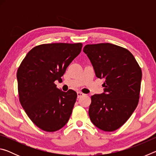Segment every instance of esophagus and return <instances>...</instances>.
Instances as JSON below:
<instances>
[{"label":"esophagus","mask_w":156,"mask_h":156,"mask_svg":"<svg viewBox=\"0 0 156 156\" xmlns=\"http://www.w3.org/2000/svg\"><path fill=\"white\" fill-rule=\"evenodd\" d=\"M84 94L83 93H82V92H80V91H78L77 92V96H78V98H80V97H81V96H84Z\"/></svg>","instance_id":"esophagus-1"}]
</instances>
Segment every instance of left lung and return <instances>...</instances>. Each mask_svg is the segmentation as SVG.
I'll use <instances>...</instances> for the list:
<instances>
[{"instance_id":"obj_1","label":"left lung","mask_w":156,"mask_h":156,"mask_svg":"<svg viewBox=\"0 0 156 156\" xmlns=\"http://www.w3.org/2000/svg\"><path fill=\"white\" fill-rule=\"evenodd\" d=\"M83 51L96 77L104 79V93L91 97L90 120L101 130L113 131L127 121L138 106L141 68L129 50L115 44H87Z\"/></svg>"}]
</instances>
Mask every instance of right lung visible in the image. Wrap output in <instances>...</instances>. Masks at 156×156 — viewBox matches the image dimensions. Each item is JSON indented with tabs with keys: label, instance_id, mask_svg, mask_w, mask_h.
<instances>
[{
	"label": "right lung",
	"instance_id": "obj_1",
	"mask_svg": "<svg viewBox=\"0 0 156 156\" xmlns=\"http://www.w3.org/2000/svg\"><path fill=\"white\" fill-rule=\"evenodd\" d=\"M80 43L43 44L31 49L17 71L19 100L30 120L43 131L64 126L77 98L75 91L56 87L66 69L80 54Z\"/></svg>",
	"mask_w": 156,
	"mask_h": 156
}]
</instances>
